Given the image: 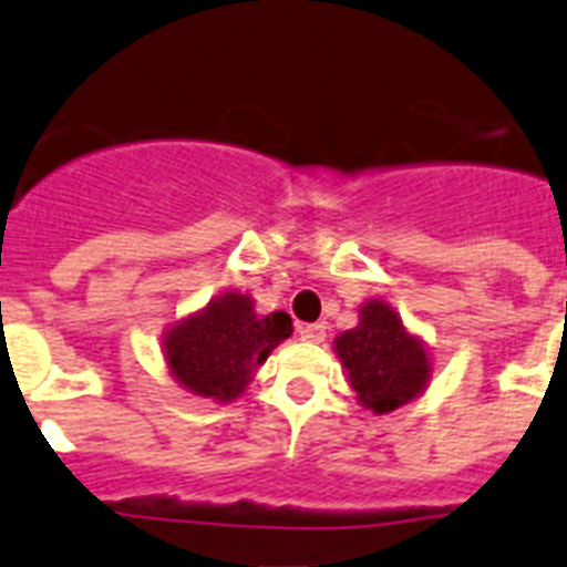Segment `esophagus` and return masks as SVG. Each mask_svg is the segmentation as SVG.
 <instances>
[{"instance_id": "1", "label": "esophagus", "mask_w": 567, "mask_h": 567, "mask_svg": "<svg viewBox=\"0 0 567 567\" xmlns=\"http://www.w3.org/2000/svg\"><path fill=\"white\" fill-rule=\"evenodd\" d=\"M324 322H311V324H299V337L305 339V342H324Z\"/></svg>"}]
</instances>
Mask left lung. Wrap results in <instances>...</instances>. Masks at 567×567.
<instances>
[{"instance_id":"1","label":"left lung","mask_w":567,"mask_h":567,"mask_svg":"<svg viewBox=\"0 0 567 567\" xmlns=\"http://www.w3.org/2000/svg\"><path fill=\"white\" fill-rule=\"evenodd\" d=\"M337 353L359 400L377 413L411 402L431 373L420 339H413L402 319L377 299L362 308L359 328L337 339Z\"/></svg>"}]
</instances>
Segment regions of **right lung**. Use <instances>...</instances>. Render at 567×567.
I'll list each match as a JSON object with an SVG mask.
<instances>
[{"mask_svg": "<svg viewBox=\"0 0 567 567\" xmlns=\"http://www.w3.org/2000/svg\"><path fill=\"white\" fill-rule=\"evenodd\" d=\"M285 311L256 317L250 297H228L210 302L199 317L179 322L167 333V362L182 385L199 396L228 402L243 393L256 365L290 337Z\"/></svg>", "mask_w": 567, "mask_h": 567, "instance_id": "add662e5", "label": "right lung"}]
</instances>
